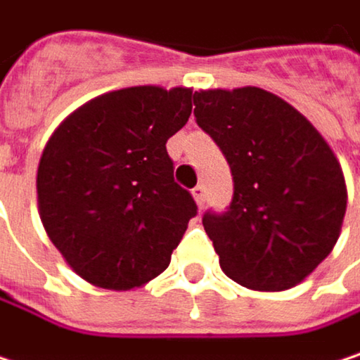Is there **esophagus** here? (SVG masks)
Here are the masks:
<instances>
[{
	"mask_svg": "<svg viewBox=\"0 0 360 360\" xmlns=\"http://www.w3.org/2000/svg\"><path fill=\"white\" fill-rule=\"evenodd\" d=\"M193 197H195L197 205L203 207V205H205V186H203V184H197V186L193 188Z\"/></svg>",
	"mask_w": 360,
	"mask_h": 360,
	"instance_id": "obj_1",
	"label": "esophagus"
}]
</instances>
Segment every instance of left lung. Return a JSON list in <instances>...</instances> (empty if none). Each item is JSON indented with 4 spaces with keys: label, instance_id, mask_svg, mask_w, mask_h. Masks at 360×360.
<instances>
[{
    "label": "left lung",
    "instance_id": "obj_1",
    "mask_svg": "<svg viewBox=\"0 0 360 360\" xmlns=\"http://www.w3.org/2000/svg\"><path fill=\"white\" fill-rule=\"evenodd\" d=\"M193 102L233 174L226 212L203 214L220 266L248 289L297 285L340 237L346 184L335 155L302 112L266 90H201Z\"/></svg>",
    "mask_w": 360,
    "mask_h": 360
}]
</instances>
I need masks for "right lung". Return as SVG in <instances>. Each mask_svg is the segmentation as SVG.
<instances>
[{
    "instance_id": "1",
    "label": "right lung",
    "mask_w": 360,
    "mask_h": 360,
    "mask_svg": "<svg viewBox=\"0 0 360 360\" xmlns=\"http://www.w3.org/2000/svg\"><path fill=\"white\" fill-rule=\"evenodd\" d=\"M188 88L108 91L69 115L37 169L39 216L82 278L125 291L169 266L193 195L174 180L165 142L193 110Z\"/></svg>"
}]
</instances>
